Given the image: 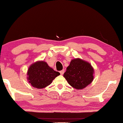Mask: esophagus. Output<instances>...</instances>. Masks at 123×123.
Wrapping results in <instances>:
<instances>
[{
    "label": "esophagus",
    "mask_w": 123,
    "mask_h": 123,
    "mask_svg": "<svg viewBox=\"0 0 123 123\" xmlns=\"http://www.w3.org/2000/svg\"><path fill=\"white\" fill-rule=\"evenodd\" d=\"M64 69H63V70H62L61 71H60V74H61V75H63V74H64Z\"/></svg>",
    "instance_id": "1"
}]
</instances>
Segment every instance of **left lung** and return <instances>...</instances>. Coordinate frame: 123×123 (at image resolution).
<instances>
[{"instance_id":"obj_1","label":"left lung","mask_w":123,"mask_h":123,"mask_svg":"<svg viewBox=\"0 0 123 123\" xmlns=\"http://www.w3.org/2000/svg\"><path fill=\"white\" fill-rule=\"evenodd\" d=\"M93 69L88 62L80 59L71 60L63 76L73 88L82 89L92 82Z\"/></svg>"}]
</instances>
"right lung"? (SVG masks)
<instances>
[{
    "mask_svg": "<svg viewBox=\"0 0 123 123\" xmlns=\"http://www.w3.org/2000/svg\"><path fill=\"white\" fill-rule=\"evenodd\" d=\"M60 74L49 67L46 62H37L31 65L27 75L30 83L34 88L41 89L50 84L53 80Z\"/></svg>",
    "mask_w": 123,
    "mask_h": 123,
    "instance_id": "right-lung-1",
    "label": "right lung"
}]
</instances>
